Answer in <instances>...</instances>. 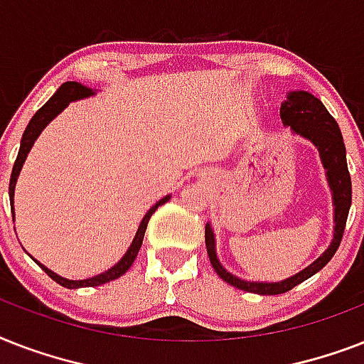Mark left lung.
Instances as JSON below:
<instances>
[{"label":"left lung","instance_id":"obj_1","mask_svg":"<svg viewBox=\"0 0 364 364\" xmlns=\"http://www.w3.org/2000/svg\"><path fill=\"white\" fill-rule=\"evenodd\" d=\"M279 117L285 126L291 128L293 134H299L304 139H310L319 151L321 156L323 168L327 173L328 187L333 193V205H334V234L333 242L325 249V253L306 266L304 270L299 274L276 283H262V282H245L240 279L219 262L215 251V236L211 230V225H205V247H208V257L211 260V266L215 268L217 276L230 283L232 287L247 291L255 294H282L296 287L299 283L311 277L314 274L321 270L323 266L327 264L328 260L333 259L336 253L342 236H344L346 221H348V213H350L351 205V177L348 171V162H346V145L342 132L338 124L333 119V115L325 109L321 100H317L314 94L304 92V90H296V92H289L287 100L282 104Z\"/></svg>","mask_w":364,"mask_h":364}]
</instances>
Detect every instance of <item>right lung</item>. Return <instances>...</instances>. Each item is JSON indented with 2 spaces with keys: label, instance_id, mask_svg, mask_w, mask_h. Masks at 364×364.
<instances>
[{
  "label": "right lung",
  "instance_id": "add662e5",
  "mask_svg": "<svg viewBox=\"0 0 364 364\" xmlns=\"http://www.w3.org/2000/svg\"><path fill=\"white\" fill-rule=\"evenodd\" d=\"M92 94H96L92 88L85 87V85H81V82L68 81L64 82L56 92H54L53 98L48 100L47 104L43 105L36 115L31 117L30 124L26 126L24 134H22V139H20L18 156H16V160H14L13 171H11V183H9V198H11V211H13V217H14V208H13L14 185H16V179H18V173L20 170H22V164H24L26 156H28V153H30V149L33 147V143H36V139L43 132V128L53 121L54 117L58 115V113H62V111H64L71 102H75V100H81V98H88V96H92ZM168 200H170V196H164V198L159 200V202H156V204H154L147 213H145V217H143L141 223H139L136 236H134V240H132L130 247H128V251L124 253V257H122V259L119 260L113 268H109L107 272H102V274H98V276L88 277V279H65V277L54 274L53 270H48L47 266H43L41 262H37L36 259L33 260H36L37 264L41 266L43 270L47 272L48 276L53 277L54 282L60 283L62 287H68V289L96 287V285H104V283L107 282H113V279H117V277H121L126 270H130V266L134 264V260H136L137 253H139V247H141L143 236H145V228H147L149 219H151V215L156 211V208L166 204Z\"/></svg>",
  "mask_w": 364,
  "mask_h": 364
}]
</instances>
